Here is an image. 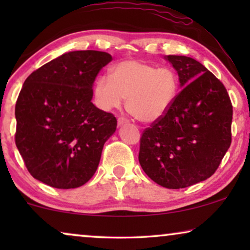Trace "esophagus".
<instances>
[{
  "mask_svg": "<svg viewBox=\"0 0 250 250\" xmlns=\"http://www.w3.org/2000/svg\"><path fill=\"white\" fill-rule=\"evenodd\" d=\"M117 123H118V125L121 126L123 124H126V123H128V119L125 118V117H118Z\"/></svg>",
  "mask_w": 250,
  "mask_h": 250,
  "instance_id": "obj_1",
  "label": "esophagus"
}]
</instances>
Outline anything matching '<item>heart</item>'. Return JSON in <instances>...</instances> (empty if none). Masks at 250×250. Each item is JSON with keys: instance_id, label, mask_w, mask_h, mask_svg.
<instances>
[{"instance_id": "obj_1", "label": "heart", "mask_w": 250, "mask_h": 250, "mask_svg": "<svg viewBox=\"0 0 250 250\" xmlns=\"http://www.w3.org/2000/svg\"><path fill=\"white\" fill-rule=\"evenodd\" d=\"M179 93V78L170 68L141 60H123L109 70V78L99 76L93 85L94 102L104 111L121 107L142 123L159 121L172 107Z\"/></svg>"}]
</instances>
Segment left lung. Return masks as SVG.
Segmentation results:
<instances>
[{
  "instance_id": "obj_1",
  "label": "left lung",
  "mask_w": 250,
  "mask_h": 250,
  "mask_svg": "<svg viewBox=\"0 0 250 250\" xmlns=\"http://www.w3.org/2000/svg\"><path fill=\"white\" fill-rule=\"evenodd\" d=\"M166 59L183 88L167 114L142 132L139 162L157 184L182 189L216 172L231 146L233 110L223 83L199 61Z\"/></svg>"
}]
</instances>
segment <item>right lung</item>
<instances>
[{
  "label": "right lung",
  "instance_id": "add662e5",
  "mask_svg": "<svg viewBox=\"0 0 250 250\" xmlns=\"http://www.w3.org/2000/svg\"><path fill=\"white\" fill-rule=\"evenodd\" d=\"M112 60L86 50L64 53L26 78L16 102V146L34 179L74 189L94 175L117 119L92 104L95 77Z\"/></svg>",
  "mask_w": 250,
  "mask_h": 250
}]
</instances>
